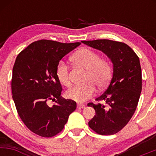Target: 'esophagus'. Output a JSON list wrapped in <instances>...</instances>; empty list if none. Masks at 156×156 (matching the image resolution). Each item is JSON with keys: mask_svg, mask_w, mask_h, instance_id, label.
I'll return each instance as SVG.
<instances>
[{"mask_svg": "<svg viewBox=\"0 0 156 156\" xmlns=\"http://www.w3.org/2000/svg\"><path fill=\"white\" fill-rule=\"evenodd\" d=\"M86 107L85 105L83 104H80V103H78V105H77V108H79V109H81V108H84Z\"/></svg>", "mask_w": 156, "mask_h": 156, "instance_id": "obj_1", "label": "esophagus"}]
</instances>
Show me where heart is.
Wrapping results in <instances>:
<instances>
[{"mask_svg":"<svg viewBox=\"0 0 156 156\" xmlns=\"http://www.w3.org/2000/svg\"><path fill=\"white\" fill-rule=\"evenodd\" d=\"M72 59L75 63L87 69V83L73 86L68 89L66 96L77 103H83L94 94V85L101 89L108 84L112 77V65L108 60L101 58L98 53L88 48L77 51L73 55ZM55 73L58 80L63 85L67 87L70 85L69 68L64 61H60L57 64Z\"/></svg>","mask_w":156,"mask_h":156,"instance_id":"obj_1","label":"heart"}]
</instances>
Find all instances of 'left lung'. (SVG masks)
Masks as SVG:
<instances>
[{"mask_svg":"<svg viewBox=\"0 0 156 156\" xmlns=\"http://www.w3.org/2000/svg\"><path fill=\"white\" fill-rule=\"evenodd\" d=\"M103 51L114 65L112 79L104 93L96 98L98 103H88L96 114L89 126L101 135L117 133L128 123L136 109L141 92V69L138 55L124 42L109 39L82 41Z\"/></svg>","mask_w":156,"mask_h":156,"instance_id":"1","label":"left lung"}]
</instances>
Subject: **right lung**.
<instances>
[{"label": "right lung", "instance_id": "1", "mask_svg": "<svg viewBox=\"0 0 156 156\" xmlns=\"http://www.w3.org/2000/svg\"><path fill=\"white\" fill-rule=\"evenodd\" d=\"M80 42L62 43L41 39L32 42L16 58L12 70V98L20 117L31 131L42 137L60 133L76 103L61 96L57 64ZM54 105L49 104L50 101Z\"/></svg>", "mask_w": 156, "mask_h": 156}]
</instances>
